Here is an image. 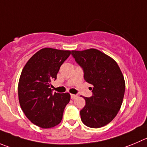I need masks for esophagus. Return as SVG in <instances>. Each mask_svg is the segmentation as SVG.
<instances>
[{
	"mask_svg": "<svg viewBox=\"0 0 147 147\" xmlns=\"http://www.w3.org/2000/svg\"><path fill=\"white\" fill-rule=\"evenodd\" d=\"M70 96H71V98H72V99H75V98H76L77 97H78V95H75V94H71Z\"/></svg>",
	"mask_w": 147,
	"mask_h": 147,
	"instance_id": "obj_1",
	"label": "esophagus"
}]
</instances>
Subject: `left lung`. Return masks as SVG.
Returning a JSON list of instances; mask_svg holds the SVG:
<instances>
[{"label": "left lung", "mask_w": 147, "mask_h": 147, "mask_svg": "<svg viewBox=\"0 0 147 147\" xmlns=\"http://www.w3.org/2000/svg\"><path fill=\"white\" fill-rule=\"evenodd\" d=\"M72 56L83 69L85 80L93 86L92 96L84 97L82 122L93 128L106 125L117 115L124 97L125 83L120 67L97 49L72 51Z\"/></svg>", "instance_id": "1"}]
</instances>
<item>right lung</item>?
Instances as JSON below:
<instances>
[{"label": "right lung", "instance_id": "obj_1", "mask_svg": "<svg viewBox=\"0 0 147 147\" xmlns=\"http://www.w3.org/2000/svg\"><path fill=\"white\" fill-rule=\"evenodd\" d=\"M70 53V51L45 48L35 53L22 71L18 86L20 106L26 117L42 128L59 124L69 102L68 93H52L51 82L57 79L60 67Z\"/></svg>", "mask_w": 147, "mask_h": 147}]
</instances>
